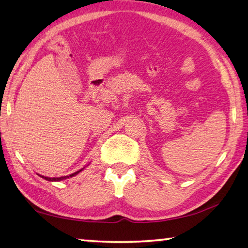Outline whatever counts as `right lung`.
I'll return each instance as SVG.
<instances>
[{
	"mask_svg": "<svg viewBox=\"0 0 248 248\" xmlns=\"http://www.w3.org/2000/svg\"><path fill=\"white\" fill-rule=\"evenodd\" d=\"M84 169H85V167H83L82 170H78V171H75V173H73V174H71V175H69V176H62V177H53V178H51V177H46V176H43V175H39L38 174V176H40L41 178H44V179H46V180H48V182H60V180H64V179H66V178H70V177H73V176H75V175H78L79 171H82Z\"/></svg>",
	"mask_w": 248,
	"mask_h": 248,
	"instance_id": "add662e5",
	"label": "right lung"
}]
</instances>
